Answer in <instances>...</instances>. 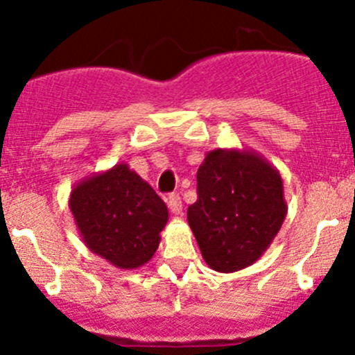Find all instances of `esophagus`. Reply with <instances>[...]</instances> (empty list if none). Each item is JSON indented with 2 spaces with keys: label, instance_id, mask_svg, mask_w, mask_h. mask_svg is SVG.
<instances>
[{
  "label": "esophagus",
  "instance_id": "1",
  "mask_svg": "<svg viewBox=\"0 0 355 355\" xmlns=\"http://www.w3.org/2000/svg\"><path fill=\"white\" fill-rule=\"evenodd\" d=\"M166 202H168V207H170L171 213H173V214H182V200H180V198H178L177 194L168 196Z\"/></svg>",
  "mask_w": 355,
  "mask_h": 355
}]
</instances>
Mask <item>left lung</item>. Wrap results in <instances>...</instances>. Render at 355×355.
Wrapping results in <instances>:
<instances>
[{
  "label": "left lung",
  "mask_w": 355,
  "mask_h": 355,
  "mask_svg": "<svg viewBox=\"0 0 355 355\" xmlns=\"http://www.w3.org/2000/svg\"><path fill=\"white\" fill-rule=\"evenodd\" d=\"M284 180L252 149H214L198 170L187 221L207 266L234 273L256 263L287 216Z\"/></svg>",
  "instance_id": "obj_1"
}]
</instances>
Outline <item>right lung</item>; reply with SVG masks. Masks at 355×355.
<instances>
[{
	"mask_svg": "<svg viewBox=\"0 0 355 355\" xmlns=\"http://www.w3.org/2000/svg\"><path fill=\"white\" fill-rule=\"evenodd\" d=\"M68 207L87 249L120 270L155 256L168 221L166 204L127 163L73 185Z\"/></svg>",
	"mask_w": 355,
	"mask_h": 355,
	"instance_id": "obj_1",
	"label": "right lung"
}]
</instances>
